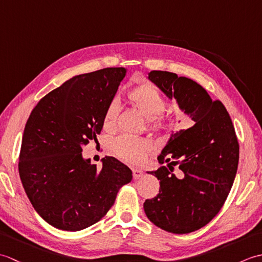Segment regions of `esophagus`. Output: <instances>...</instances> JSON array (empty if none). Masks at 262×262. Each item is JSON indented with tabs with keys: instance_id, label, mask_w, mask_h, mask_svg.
Listing matches in <instances>:
<instances>
[{
	"instance_id": "1",
	"label": "esophagus",
	"mask_w": 262,
	"mask_h": 262,
	"mask_svg": "<svg viewBox=\"0 0 262 262\" xmlns=\"http://www.w3.org/2000/svg\"><path fill=\"white\" fill-rule=\"evenodd\" d=\"M132 171H133V177H134V179H135V180L140 179V178L143 176V172H142V170H141V169H138V168H133V169H132Z\"/></svg>"
}]
</instances>
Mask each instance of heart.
Returning a JSON list of instances; mask_svg holds the SVG:
<instances>
[{
	"instance_id": "obj_1",
	"label": "heart",
	"mask_w": 262,
	"mask_h": 262,
	"mask_svg": "<svg viewBox=\"0 0 262 262\" xmlns=\"http://www.w3.org/2000/svg\"><path fill=\"white\" fill-rule=\"evenodd\" d=\"M130 102L134 107L140 110V113L145 118L151 119L152 127L154 129H164L168 127V121L163 117L158 115L164 109V98L159 90L151 83H142L135 86L128 93ZM117 115V103L110 102L104 114V126L110 127L114 125ZM149 148V143L145 138L120 136L114 142V151L119 158L128 162H137L140 161L144 153Z\"/></svg>"
}]
</instances>
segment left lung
Masks as SVG:
<instances>
[{
  "label": "left lung",
  "mask_w": 262,
  "mask_h": 262,
  "mask_svg": "<svg viewBox=\"0 0 262 262\" xmlns=\"http://www.w3.org/2000/svg\"><path fill=\"white\" fill-rule=\"evenodd\" d=\"M147 79L194 125L171 132L158 157L168 168L147 172L160 180V190L145 200L144 211L160 229L187 234L208 224L227 198L238 164L235 130L223 103L213 101L197 82L165 71H151ZM176 164L179 177L171 173Z\"/></svg>",
  "instance_id": "8db88e82"
}]
</instances>
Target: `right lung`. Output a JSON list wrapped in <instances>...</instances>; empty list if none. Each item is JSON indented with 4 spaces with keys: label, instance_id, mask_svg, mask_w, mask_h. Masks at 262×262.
I'll return each mask as SVG.
<instances>
[{
    "label": "right lung",
    "instance_id": "1",
    "mask_svg": "<svg viewBox=\"0 0 262 262\" xmlns=\"http://www.w3.org/2000/svg\"><path fill=\"white\" fill-rule=\"evenodd\" d=\"M127 71L109 68L73 76L43 97L27 121L20 179L39 216L58 230L96 224L133 179L132 170L113 157L103 158L98 170L82 154L83 145L101 132Z\"/></svg>",
    "mask_w": 262,
    "mask_h": 262
}]
</instances>
